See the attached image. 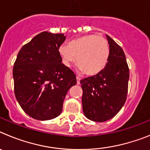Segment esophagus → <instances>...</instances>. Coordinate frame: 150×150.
<instances>
[{"label": "esophagus", "instance_id": "34e87169", "mask_svg": "<svg viewBox=\"0 0 150 150\" xmlns=\"http://www.w3.org/2000/svg\"><path fill=\"white\" fill-rule=\"evenodd\" d=\"M80 77H79V76H76V80H77V84H79L80 83Z\"/></svg>", "mask_w": 150, "mask_h": 150}]
</instances>
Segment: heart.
I'll return each instance as SVG.
<instances>
[{
	"mask_svg": "<svg viewBox=\"0 0 150 150\" xmlns=\"http://www.w3.org/2000/svg\"><path fill=\"white\" fill-rule=\"evenodd\" d=\"M63 63L69 67L76 64L86 75H95L105 67L110 55L108 43L104 38L89 34L78 38L59 47Z\"/></svg>",
	"mask_w": 150,
	"mask_h": 150,
	"instance_id": "b5f03b06",
	"label": "heart"
}]
</instances>
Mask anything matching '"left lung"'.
I'll return each instance as SVG.
<instances>
[{
	"label": "left lung",
	"mask_w": 150,
	"mask_h": 150,
	"mask_svg": "<svg viewBox=\"0 0 150 150\" xmlns=\"http://www.w3.org/2000/svg\"><path fill=\"white\" fill-rule=\"evenodd\" d=\"M110 46L108 62L100 73L80 80L82 104L86 117L102 122L120 112L127 98L129 68L121 46L107 35Z\"/></svg>",
	"instance_id": "1"
}]
</instances>
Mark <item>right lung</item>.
<instances>
[{"instance_id":"right-lung-1","label":"right lung","mask_w":150,"mask_h":150,"mask_svg":"<svg viewBox=\"0 0 150 150\" xmlns=\"http://www.w3.org/2000/svg\"><path fill=\"white\" fill-rule=\"evenodd\" d=\"M63 34L44 31L18 52L13 69L14 92L22 109L38 120L61 114L67 91L76 84V75L62 63L59 47Z\"/></svg>"}]
</instances>
